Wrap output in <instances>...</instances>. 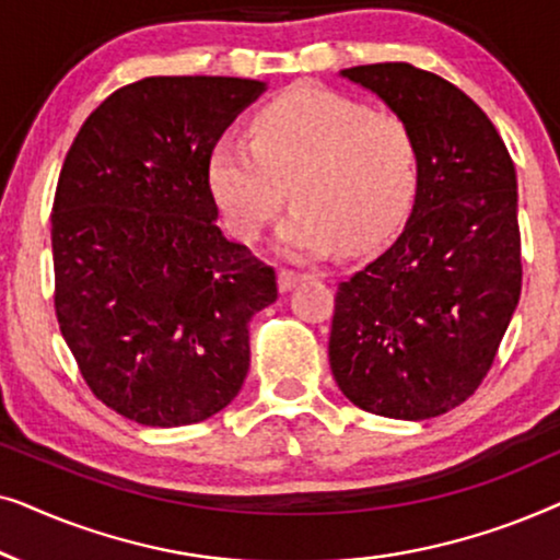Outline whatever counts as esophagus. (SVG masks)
I'll list each match as a JSON object with an SVG mask.
<instances>
[{
	"mask_svg": "<svg viewBox=\"0 0 560 560\" xmlns=\"http://www.w3.org/2000/svg\"><path fill=\"white\" fill-rule=\"evenodd\" d=\"M308 278V275L305 272H298V270H288V267H282V270L278 272V288L282 290V293H285V290H290V288H295L298 282L301 280H305Z\"/></svg>",
	"mask_w": 560,
	"mask_h": 560,
	"instance_id": "esophagus-1",
	"label": "esophagus"
}]
</instances>
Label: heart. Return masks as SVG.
Wrapping results in <instances>:
<instances>
[{
  "instance_id": "obj_1",
  "label": "heart",
  "mask_w": 560,
  "mask_h": 560,
  "mask_svg": "<svg viewBox=\"0 0 560 560\" xmlns=\"http://www.w3.org/2000/svg\"><path fill=\"white\" fill-rule=\"evenodd\" d=\"M209 180L226 224L255 242L288 201L282 249L320 257L387 242L410 209L418 144L395 114L313 83L282 91L252 121V142L224 137L211 150Z\"/></svg>"
}]
</instances>
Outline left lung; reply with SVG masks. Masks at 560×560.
Masks as SVG:
<instances>
[{
    "mask_svg": "<svg viewBox=\"0 0 560 560\" xmlns=\"http://www.w3.org/2000/svg\"><path fill=\"white\" fill-rule=\"evenodd\" d=\"M418 144L416 201L397 240L339 282L336 385L374 416L425 420L477 393L523 288L515 165L462 89L410 63L354 66Z\"/></svg>",
    "mask_w": 560,
    "mask_h": 560,
    "instance_id": "left-lung-1",
    "label": "left lung"
}]
</instances>
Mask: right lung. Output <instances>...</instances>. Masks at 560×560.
Here are the masks:
<instances>
[{"instance_id":"1","label":"right lung","mask_w":560,"mask_h":560,"mask_svg":"<svg viewBox=\"0 0 560 560\" xmlns=\"http://www.w3.org/2000/svg\"><path fill=\"white\" fill-rule=\"evenodd\" d=\"M265 91L150 75L104 98L68 150L50 217L56 316L91 393L140 425L201 423L249 370L275 270L217 226L211 150Z\"/></svg>"}]
</instances>
